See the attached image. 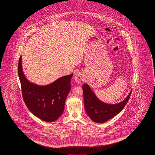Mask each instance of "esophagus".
Listing matches in <instances>:
<instances>
[{
    "instance_id": "34e87169",
    "label": "esophagus",
    "mask_w": 155,
    "mask_h": 155,
    "mask_svg": "<svg viewBox=\"0 0 155 155\" xmlns=\"http://www.w3.org/2000/svg\"><path fill=\"white\" fill-rule=\"evenodd\" d=\"M74 78L76 81H78V82L80 81L82 79V74L80 72H79V71H76V72L74 73Z\"/></svg>"
}]
</instances>
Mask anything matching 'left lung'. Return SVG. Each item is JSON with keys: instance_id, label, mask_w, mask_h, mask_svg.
<instances>
[{"instance_id": "1", "label": "left lung", "mask_w": 155, "mask_h": 155, "mask_svg": "<svg viewBox=\"0 0 155 155\" xmlns=\"http://www.w3.org/2000/svg\"><path fill=\"white\" fill-rule=\"evenodd\" d=\"M84 106L87 115L94 122L103 123L117 115L122 111L129 101L131 94L129 93L124 100L115 104H108L100 101L87 84L82 85Z\"/></svg>"}]
</instances>
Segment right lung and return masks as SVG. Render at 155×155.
<instances>
[{"label": "right lung", "mask_w": 155, "mask_h": 155, "mask_svg": "<svg viewBox=\"0 0 155 155\" xmlns=\"http://www.w3.org/2000/svg\"><path fill=\"white\" fill-rule=\"evenodd\" d=\"M18 76L22 95L27 107L34 115L46 122H53L63 114L66 97L71 89L73 74L60 78L45 86L30 82L24 74L21 56L18 63Z\"/></svg>", "instance_id": "add662e5"}]
</instances>
